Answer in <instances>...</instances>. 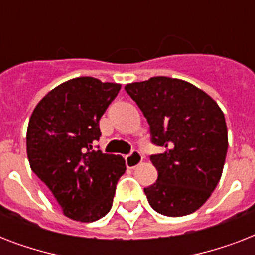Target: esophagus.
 I'll return each mask as SVG.
<instances>
[{"label": "esophagus", "mask_w": 255, "mask_h": 255, "mask_svg": "<svg viewBox=\"0 0 255 255\" xmlns=\"http://www.w3.org/2000/svg\"><path fill=\"white\" fill-rule=\"evenodd\" d=\"M141 161H143V155L137 149H133L129 155L126 156V165H127V168H136Z\"/></svg>", "instance_id": "esophagus-1"}]
</instances>
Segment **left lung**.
I'll return each instance as SVG.
<instances>
[{
    "mask_svg": "<svg viewBox=\"0 0 255 255\" xmlns=\"http://www.w3.org/2000/svg\"><path fill=\"white\" fill-rule=\"evenodd\" d=\"M149 124L157 180L144 188L157 213L181 217L201 208L221 178L228 129L225 116L208 94L181 79L153 77L126 86Z\"/></svg>",
    "mask_w": 255,
    "mask_h": 255,
    "instance_id": "8db88e82",
    "label": "left lung"
}]
</instances>
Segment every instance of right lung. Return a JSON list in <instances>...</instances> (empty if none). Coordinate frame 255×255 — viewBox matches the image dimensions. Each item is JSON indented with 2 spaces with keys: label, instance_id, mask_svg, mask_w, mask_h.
Masks as SVG:
<instances>
[{
  "label": "right lung",
  "instance_id": "obj_1",
  "mask_svg": "<svg viewBox=\"0 0 255 255\" xmlns=\"http://www.w3.org/2000/svg\"><path fill=\"white\" fill-rule=\"evenodd\" d=\"M120 90L81 77L43 96L27 126L30 168L57 198L65 216L94 222L110 212L124 159L94 148L102 136L99 120Z\"/></svg>",
  "mask_w": 255,
  "mask_h": 255
}]
</instances>
